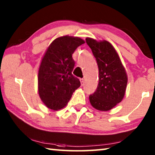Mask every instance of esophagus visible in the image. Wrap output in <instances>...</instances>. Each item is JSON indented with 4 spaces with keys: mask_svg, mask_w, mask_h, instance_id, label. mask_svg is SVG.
Segmentation results:
<instances>
[{
    "mask_svg": "<svg viewBox=\"0 0 155 155\" xmlns=\"http://www.w3.org/2000/svg\"><path fill=\"white\" fill-rule=\"evenodd\" d=\"M80 82H81V86H83L85 85V81H84L83 78H80Z\"/></svg>",
    "mask_w": 155,
    "mask_h": 155,
    "instance_id": "34e87169",
    "label": "esophagus"
}]
</instances>
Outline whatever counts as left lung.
<instances>
[{
  "instance_id": "obj_1",
  "label": "left lung",
  "mask_w": 155,
  "mask_h": 155,
  "mask_svg": "<svg viewBox=\"0 0 155 155\" xmlns=\"http://www.w3.org/2000/svg\"><path fill=\"white\" fill-rule=\"evenodd\" d=\"M98 67L99 81L95 92L90 96L94 108L101 111H109L124 98L128 77L125 68L113 46L106 40L96 41L87 38Z\"/></svg>"
}]
</instances>
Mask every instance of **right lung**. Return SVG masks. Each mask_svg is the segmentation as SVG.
Instances as JSON below:
<instances>
[{
	"instance_id": "add662e5",
	"label": "right lung",
	"mask_w": 155,
	"mask_h": 155,
	"mask_svg": "<svg viewBox=\"0 0 155 155\" xmlns=\"http://www.w3.org/2000/svg\"><path fill=\"white\" fill-rule=\"evenodd\" d=\"M84 43L78 37H59L44 53L38 71V93L48 108L54 111L64 108L80 87V81L72 74L75 64L72 54Z\"/></svg>"
}]
</instances>
